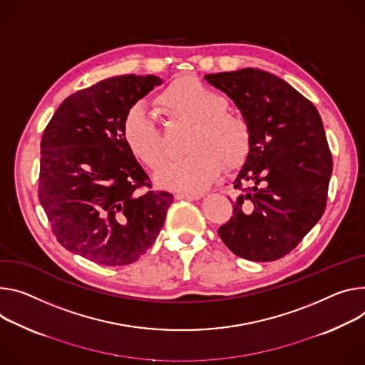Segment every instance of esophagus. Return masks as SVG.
<instances>
[{"label":"esophagus","instance_id":"1","mask_svg":"<svg viewBox=\"0 0 365 365\" xmlns=\"http://www.w3.org/2000/svg\"><path fill=\"white\" fill-rule=\"evenodd\" d=\"M202 197L201 193H190V192H179L176 193V200H189V201H196Z\"/></svg>","mask_w":365,"mask_h":365}]
</instances>
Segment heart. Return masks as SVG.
Here are the masks:
<instances>
[{
	"label": "heart",
	"instance_id": "heart-1",
	"mask_svg": "<svg viewBox=\"0 0 365 365\" xmlns=\"http://www.w3.org/2000/svg\"><path fill=\"white\" fill-rule=\"evenodd\" d=\"M163 112L173 120L192 123L187 134L189 154L161 170L160 186L201 192L222 173L224 163L236 168L250 148V128L246 120L227 110L225 98L193 77L175 80L158 96ZM123 141L137 160L157 170L168 160L161 132L153 116L143 108H132L122 123Z\"/></svg>",
	"mask_w": 365,
	"mask_h": 365
}]
</instances>
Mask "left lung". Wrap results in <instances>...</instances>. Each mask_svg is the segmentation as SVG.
I'll use <instances>...</instances> for the list:
<instances>
[{
  "mask_svg": "<svg viewBox=\"0 0 365 365\" xmlns=\"http://www.w3.org/2000/svg\"><path fill=\"white\" fill-rule=\"evenodd\" d=\"M250 128V148L233 185L240 193L218 235L235 255L271 262L289 253L326 208L330 155L314 105L285 80L257 68L205 76Z\"/></svg>",
  "mask_w": 365,
  "mask_h": 365,
  "instance_id": "8db88e82",
  "label": "left lung"
}]
</instances>
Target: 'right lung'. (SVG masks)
<instances>
[{"mask_svg":"<svg viewBox=\"0 0 365 365\" xmlns=\"http://www.w3.org/2000/svg\"><path fill=\"white\" fill-rule=\"evenodd\" d=\"M163 80L118 76L68 96L41 141L39 201L56 240L106 267L138 260L155 242L169 192H141L150 178L122 137L126 113Z\"/></svg>","mask_w":365,"mask_h":365,"instance_id":"1","label":"right lung"}]
</instances>
